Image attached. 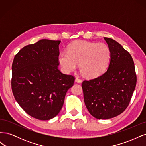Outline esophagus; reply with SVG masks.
Listing matches in <instances>:
<instances>
[{"label": "esophagus", "mask_w": 146, "mask_h": 146, "mask_svg": "<svg viewBox=\"0 0 146 146\" xmlns=\"http://www.w3.org/2000/svg\"><path fill=\"white\" fill-rule=\"evenodd\" d=\"M82 79H80V78H78V77H76V82H77V83H81L82 82Z\"/></svg>", "instance_id": "obj_1"}]
</instances>
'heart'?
Instances as JSON below:
<instances>
[{
    "label": "heart",
    "mask_w": 146,
    "mask_h": 146,
    "mask_svg": "<svg viewBox=\"0 0 146 146\" xmlns=\"http://www.w3.org/2000/svg\"><path fill=\"white\" fill-rule=\"evenodd\" d=\"M111 60V50L105 43L79 41L72 43L68 51L59 55V63L65 72L74 70L78 64L81 72L87 77H96L107 69Z\"/></svg>",
    "instance_id": "1"
}]
</instances>
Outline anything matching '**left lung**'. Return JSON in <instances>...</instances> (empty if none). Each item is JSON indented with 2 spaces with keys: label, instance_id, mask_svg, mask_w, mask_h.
I'll return each mask as SVG.
<instances>
[{
  "label": "left lung",
  "instance_id": "left-lung-1",
  "mask_svg": "<svg viewBox=\"0 0 146 146\" xmlns=\"http://www.w3.org/2000/svg\"><path fill=\"white\" fill-rule=\"evenodd\" d=\"M111 50L107 71L82 84L88 111L98 119H108L123 113L129 105L136 85L133 58L111 38H104Z\"/></svg>",
  "mask_w": 146,
  "mask_h": 146
}]
</instances>
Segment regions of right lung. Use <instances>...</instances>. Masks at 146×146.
Wrapping results in <instances>:
<instances>
[{
  "label": "right lung",
  "instance_id": "obj_1",
  "mask_svg": "<svg viewBox=\"0 0 146 146\" xmlns=\"http://www.w3.org/2000/svg\"><path fill=\"white\" fill-rule=\"evenodd\" d=\"M60 41L41 39L24 47L12 64L11 89L29 115L46 121L58 114L75 77L58 69Z\"/></svg>",
  "mask_w": 146,
  "mask_h": 146
}]
</instances>
